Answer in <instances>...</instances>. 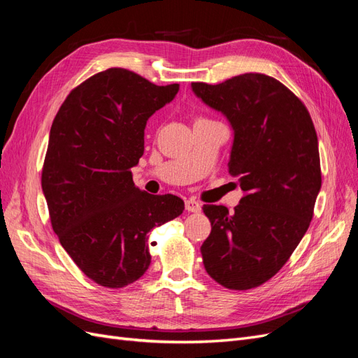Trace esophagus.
Here are the masks:
<instances>
[{
  "mask_svg": "<svg viewBox=\"0 0 358 358\" xmlns=\"http://www.w3.org/2000/svg\"><path fill=\"white\" fill-rule=\"evenodd\" d=\"M185 209H187L188 212L197 213V212H200V210H201V206H200V203H199V201L189 199V200H187V201H185Z\"/></svg>",
  "mask_w": 358,
  "mask_h": 358,
  "instance_id": "obj_1",
  "label": "esophagus"
}]
</instances>
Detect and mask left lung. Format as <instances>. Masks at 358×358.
Segmentation results:
<instances>
[{
  "label": "left lung",
  "mask_w": 358,
  "mask_h": 358,
  "mask_svg": "<svg viewBox=\"0 0 358 358\" xmlns=\"http://www.w3.org/2000/svg\"><path fill=\"white\" fill-rule=\"evenodd\" d=\"M234 131L229 171L245 192L234 212L204 204L212 231L201 245L212 279L230 289L264 284L309 229L321 189L318 137L310 115L279 80L259 73L218 85L191 83Z\"/></svg>",
  "instance_id": "obj_1"
}]
</instances>
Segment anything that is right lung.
<instances>
[{"instance_id":"1","label":"right lung","mask_w":358,"mask_h":358,"mask_svg":"<svg viewBox=\"0 0 358 358\" xmlns=\"http://www.w3.org/2000/svg\"><path fill=\"white\" fill-rule=\"evenodd\" d=\"M179 85L157 86L109 69L74 88L53 119L41 171L52 229L82 272L107 288L142 278L148 234L185 209L171 194L152 196L133 182L148 119L175 99Z\"/></svg>"}]
</instances>
